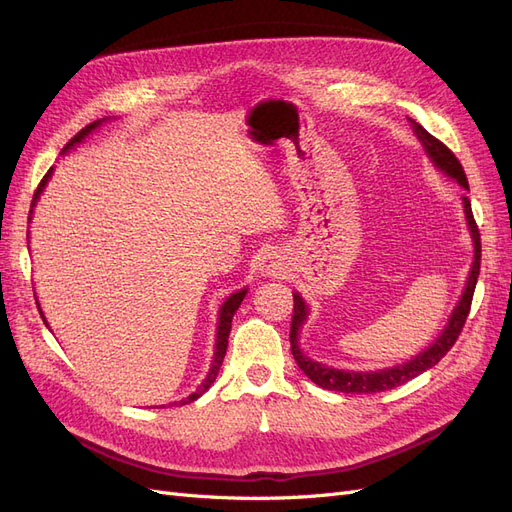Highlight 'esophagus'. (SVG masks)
I'll return each mask as SVG.
<instances>
[{"mask_svg": "<svg viewBox=\"0 0 512 512\" xmlns=\"http://www.w3.org/2000/svg\"><path fill=\"white\" fill-rule=\"evenodd\" d=\"M284 273V262L280 256L269 254L262 258L260 262V275H267V277H280Z\"/></svg>", "mask_w": 512, "mask_h": 512, "instance_id": "obj_1", "label": "esophagus"}]
</instances>
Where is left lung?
I'll list each match as a JSON object with an SVG mask.
<instances>
[{"instance_id":"1","label":"left lung","mask_w":512,"mask_h":512,"mask_svg":"<svg viewBox=\"0 0 512 512\" xmlns=\"http://www.w3.org/2000/svg\"><path fill=\"white\" fill-rule=\"evenodd\" d=\"M408 121L412 123V130L416 134L418 141H421L427 158L431 160V164L436 166L438 170L446 177H451L453 181H457L463 190H470L468 185V177L463 173V168L459 164V160L455 158V153L448 149L446 145H442L438 138H433L421 123H416L414 119L408 117ZM463 213H466V224L470 230L472 237V247H474V260L472 267L468 273L466 286H463L461 297L457 301V305L453 307L451 318H448L446 327L442 329V333L433 339V344H429L423 352H418L414 359L399 363L393 367H382V369H367V371H356V369H339L333 365H324L320 361H314L312 356H307L301 348V329L305 327V322L309 318V305L305 303V299L301 297L299 292H292L294 297V314H292V327H290V350L294 361L301 367L303 374L316 382L318 386L327 391H339V393H382L395 389V386H401L404 382L416 378L423 371L431 369L436 365L442 356L453 348V344L457 342V337L466 324V318L470 314V305H472V294L478 282V273H480V235H478V226L474 222L472 215V205L468 196H463Z\"/></svg>"}]
</instances>
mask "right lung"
I'll list each match as a JSON object with an SVG mask.
<instances>
[{"instance_id":"1","label":"right lung","mask_w":512,"mask_h":512,"mask_svg":"<svg viewBox=\"0 0 512 512\" xmlns=\"http://www.w3.org/2000/svg\"><path fill=\"white\" fill-rule=\"evenodd\" d=\"M108 119L111 117H104V119H98V121H94V123H89L87 128H83L79 134H76L72 141L61 149V156H64V153H68L70 149H74L76 145H81L85 138L89 136V134H94L102 123H106ZM53 166H51V170L49 173L44 175V179L40 181V185H38V190H36V194H34V200H32V209H29V222H32V218H34V207L38 205V200H40V196H42V192L46 190V183L51 181V177H53ZM245 294H247V288H241V290H235L230 294V297H226V301L220 305V309H218V329H215V352H213V361H211V365H209V371H207V376H205V380L200 382L198 386H196V391L190 395V397H183L181 401H175V404H181V406H185V404H192L194 399H198L200 395H203L209 386L213 384V380H215V376H218V371H220V367H222V361H224V354H226V348H228V335H230V327H232V316L237 314V309H239V305H241V301L245 299ZM34 297H36V292H34ZM36 303H38V297H36ZM38 312H40V316H42V320H44V324L46 327H49V322H46V318H44V312H42V307H40V303H38ZM51 329V327H49Z\"/></svg>"}]
</instances>
